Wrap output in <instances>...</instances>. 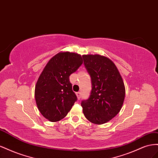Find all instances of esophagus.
I'll use <instances>...</instances> for the list:
<instances>
[{
    "label": "esophagus",
    "mask_w": 158,
    "mask_h": 158,
    "mask_svg": "<svg viewBox=\"0 0 158 158\" xmlns=\"http://www.w3.org/2000/svg\"><path fill=\"white\" fill-rule=\"evenodd\" d=\"M76 95H77V97L78 99H80L81 97V92L76 93Z\"/></svg>",
    "instance_id": "obj_1"
}]
</instances>
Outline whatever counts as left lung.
<instances>
[{
  "instance_id": "8db88e82",
  "label": "left lung",
  "mask_w": 158,
  "mask_h": 158,
  "mask_svg": "<svg viewBox=\"0 0 158 158\" xmlns=\"http://www.w3.org/2000/svg\"><path fill=\"white\" fill-rule=\"evenodd\" d=\"M83 57L92 84L91 95L81 104L83 114L93 124H105L123 106L125 97L123 80L109 58L98 54L83 55Z\"/></svg>"
}]
</instances>
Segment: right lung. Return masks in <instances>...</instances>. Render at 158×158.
<instances>
[{
	"mask_svg": "<svg viewBox=\"0 0 158 158\" xmlns=\"http://www.w3.org/2000/svg\"><path fill=\"white\" fill-rule=\"evenodd\" d=\"M80 54L61 52L48 62L35 87V99L44 118L57 122L66 116L77 101L69 76L82 65Z\"/></svg>",
	"mask_w": 158,
	"mask_h": 158,
	"instance_id": "obj_1",
	"label": "right lung"
}]
</instances>
